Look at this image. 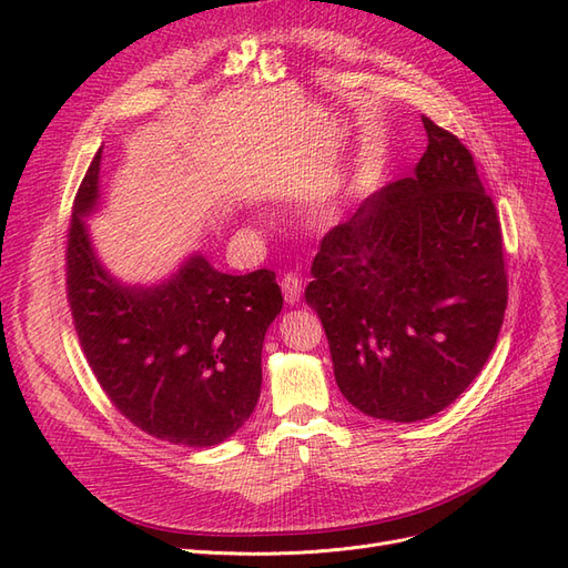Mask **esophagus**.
I'll list each match as a JSON object with an SVG mask.
<instances>
[{
    "label": "esophagus",
    "mask_w": 568,
    "mask_h": 568,
    "mask_svg": "<svg viewBox=\"0 0 568 568\" xmlns=\"http://www.w3.org/2000/svg\"><path fill=\"white\" fill-rule=\"evenodd\" d=\"M282 294H284V301L288 305H296L301 301V294H303V284L298 280V274L294 272H286L282 277Z\"/></svg>",
    "instance_id": "34e87169"
}]
</instances>
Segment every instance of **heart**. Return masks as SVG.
Segmentation results:
<instances>
[{
    "mask_svg": "<svg viewBox=\"0 0 568 568\" xmlns=\"http://www.w3.org/2000/svg\"><path fill=\"white\" fill-rule=\"evenodd\" d=\"M334 217H336V209H334L332 203H322L320 209L315 211V220L317 222H332Z\"/></svg>",
    "mask_w": 568,
    "mask_h": 568,
    "instance_id": "obj_1",
    "label": "heart"
}]
</instances>
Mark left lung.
I'll use <instances>...</instances> for the list:
<instances>
[{
  "instance_id": "left-lung-1",
  "label": "left lung",
  "mask_w": 568,
  "mask_h": 568,
  "mask_svg": "<svg viewBox=\"0 0 568 568\" xmlns=\"http://www.w3.org/2000/svg\"><path fill=\"white\" fill-rule=\"evenodd\" d=\"M422 123L415 173L322 239L305 288L343 398L384 422L448 407L484 369L507 307L500 220L471 153Z\"/></svg>"
}]
</instances>
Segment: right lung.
Instances as JSON below:
<instances>
[{
	"instance_id": "add662e5",
	"label": "right lung",
	"mask_w": 568,
	"mask_h": 568,
	"mask_svg": "<svg viewBox=\"0 0 568 568\" xmlns=\"http://www.w3.org/2000/svg\"><path fill=\"white\" fill-rule=\"evenodd\" d=\"M99 178L101 149L75 196L65 253L84 357L120 415L149 436L189 448L227 440L261 398L263 341L284 303L277 277L225 274L194 251L159 282H120L88 227Z\"/></svg>"
}]
</instances>
